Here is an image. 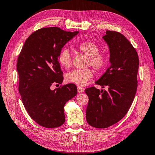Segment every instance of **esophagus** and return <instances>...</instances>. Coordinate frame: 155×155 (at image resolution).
<instances>
[{"instance_id":"1","label":"esophagus","mask_w":155,"mask_h":155,"mask_svg":"<svg viewBox=\"0 0 155 155\" xmlns=\"http://www.w3.org/2000/svg\"><path fill=\"white\" fill-rule=\"evenodd\" d=\"M77 91H78V92L82 93V92H83L84 91V89L83 88H82L81 86H78V87H77Z\"/></svg>"}]
</instances>
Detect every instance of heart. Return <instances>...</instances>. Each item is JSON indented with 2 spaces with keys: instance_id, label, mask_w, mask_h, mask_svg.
Returning a JSON list of instances; mask_svg holds the SVG:
<instances>
[{
  "instance_id": "obj_1",
  "label": "heart",
  "mask_w": 155,
  "mask_h": 155,
  "mask_svg": "<svg viewBox=\"0 0 155 155\" xmlns=\"http://www.w3.org/2000/svg\"><path fill=\"white\" fill-rule=\"evenodd\" d=\"M77 49L88 57V66H92L96 71H101L106 67V57L100 53L99 46L95 43L91 41H84L77 46ZM58 61L63 68L67 69L71 67L72 55L69 49L64 48L61 50L58 55ZM92 77L93 71L91 69H75L66 73L65 81L69 83L84 86Z\"/></svg>"
}]
</instances>
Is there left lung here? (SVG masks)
Segmentation results:
<instances>
[{"label": "left lung", "mask_w": 155, "mask_h": 155, "mask_svg": "<svg viewBox=\"0 0 155 155\" xmlns=\"http://www.w3.org/2000/svg\"><path fill=\"white\" fill-rule=\"evenodd\" d=\"M103 39L110 49L111 65L95 82L108 91L85 90L88 96L86 111L88 124L96 128H107L117 123L130 108L137 87L139 57L135 49L123 34L107 30Z\"/></svg>", "instance_id": "1"}]
</instances>
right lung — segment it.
Wrapping results in <instances>:
<instances>
[{
  "instance_id": "right-lung-1",
  "label": "right lung",
  "mask_w": 155,
  "mask_h": 155,
  "mask_svg": "<svg viewBox=\"0 0 155 155\" xmlns=\"http://www.w3.org/2000/svg\"><path fill=\"white\" fill-rule=\"evenodd\" d=\"M78 31H65L57 27L42 28L32 33L24 43L17 61L18 90L24 106L37 124L47 128L62 125L64 106L77 94L74 84H53L63 81L58 55L67 41Z\"/></svg>"
}]
</instances>
